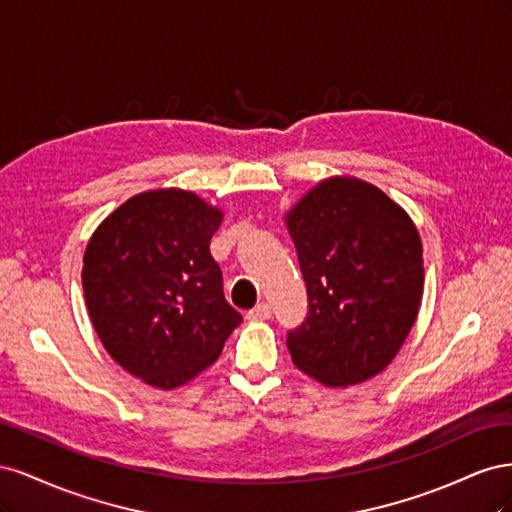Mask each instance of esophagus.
Instances as JSON below:
<instances>
[{
  "mask_svg": "<svg viewBox=\"0 0 512 512\" xmlns=\"http://www.w3.org/2000/svg\"><path fill=\"white\" fill-rule=\"evenodd\" d=\"M247 318H250V320H269L271 318V305L269 303H258L254 309L247 312Z\"/></svg>",
  "mask_w": 512,
  "mask_h": 512,
  "instance_id": "1",
  "label": "esophagus"
}]
</instances>
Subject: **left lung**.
I'll return each instance as SVG.
<instances>
[{"mask_svg": "<svg viewBox=\"0 0 512 512\" xmlns=\"http://www.w3.org/2000/svg\"><path fill=\"white\" fill-rule=\"evenodd\" d=\"M286 224L309 301L286 339L292 363L327 386L374 378L404 346L423 299V245L410 215L376 185L331 177Z\"/></svg>", "mask_w": 512, "mask_h": 512, "instance_id": "1", "label": "left lung"}]
</instances>
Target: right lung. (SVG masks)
I'll list each match as a JSON object with an SVG mask.
<instances>
[{
	"label": "right lung",
	"instance_id": "obj_1",
	"mask_svg": "<svg viewBox=\"0 0 512 512\" xmlns=\"http://www.w3.org/2000/svg\"><path fill=\"white\" fill-rule=\"evenodd\" d=\"M222 211L177 188L136 194L91 235L83 256L89 318L106 352L158 389L218 361L243 320L209 252Z\"/></svg>",
	"mask_w": 512,
	"mask_h": 512
}]
</instances>
